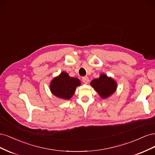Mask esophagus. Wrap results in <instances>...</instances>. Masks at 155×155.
<instances>
[{"instance_id":"obj_1","label":"esophagus","mask_w":155,"mask_h":155,"mask_svg":"<svg viewBox=\"0 0 155 155\" xmlns=\"http://www.w3.org/2000/svg\"><path fill=\"white\" fill-rule=\"evenodd\" d=\"M82 81H83L84 83L87 84V83L89 82V79H88V78L87 77V76L83 77V78H82Z\"/></svg>"}]
</instances>
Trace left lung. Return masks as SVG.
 Returning <instances> with one entry per match:
<instances>
[{"instance_id": "obj_1", "label": "left lung", "mask_w": 155, "mask_h": 155, "mask_svg": "<svg viewBox=\"0 0 155 155\" xmlns=\"http://www.w3.org/2000/svg\"><path fill=\"white\" fill-rule=\"evenodd\" d=\"M91 85L103 99L112 95L117 88V83L114 79L104 74H101L100 78L93 79Z\"/></svg>"}]
</instances>
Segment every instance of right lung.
<instances>
[{
	"label": "right lung",
	"mask_w": 155,
	"mask_h": 155,
	"mask_svg": "<svg viewBox=\"0 0 155 155\" xmlns=\"http://www.w3.org/2000/svg\"><path fill=\"white\" fill-rule=\"evenodd\" d=\"M81 85L79 79L71 78L67 72H62L54 78L50 83V91L55 96L63 100H69L72 97L77 87Z\"/></svg>",
	"instance_id": "1"
}]
</instances>
